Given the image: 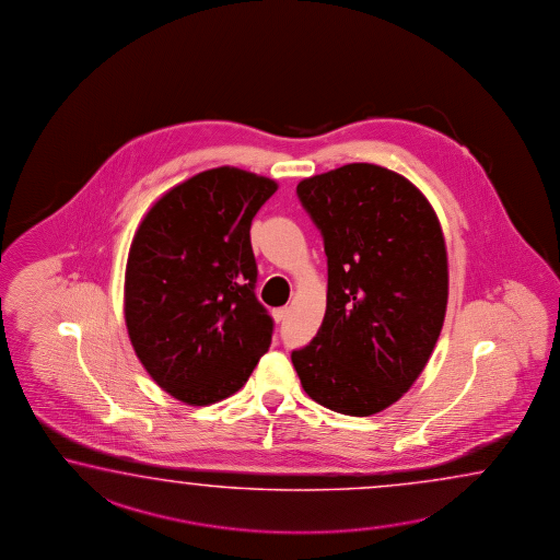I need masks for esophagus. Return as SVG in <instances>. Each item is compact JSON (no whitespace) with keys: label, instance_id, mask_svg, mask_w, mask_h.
Returning a JSON list of instances; mask_svg holds the SVG:
<instances>
[{"label":"esophagus","instance_id":"1","mask_svg":"<svg viewBox=\"0 0 560 560\" xmlns=\"http://www.w3.org/2000/svg\"><path fill=\"white\" fill-rule=\"evenodd\" d=\"M287 313H289V308H287V307L275 308L273 319L277 320V323H281V320H285Z\"/></svg>","mask_w":560,"mask_h":560}]
</instances>
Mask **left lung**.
Masks as SVG:
<instances>
[{"label":"left lung","mask_w":560,"mask_h":560,"mask_svg":"<svg viewBox=\"0 0 560 560\" xmlns=\"http://www.w3.org/2000/svg\"><path fill=\"white\" fill-rule=\"evenodd\" d=\"M298 195L323 235L329 279L319 331L291 361L311 399L375 415L411 388L443 329V229L409 179L373 163L313 175Z\"/></svg>","instance_id":"left-lung-1"}]
</instances>
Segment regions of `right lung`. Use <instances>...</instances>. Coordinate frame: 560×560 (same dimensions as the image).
I'll list each match as a JSON object with an SVG mask.
<instances>
[{
  "mask_svg": "<svg viewBox=\"0 0 560 560\" xmlns=\"http://www.w3.org/2000/svg\"><path fill=\"white\" fill-rule=\"evenodd\" d=\"M275 191L273 179L237 167L197 173L155 201L131 241L127 332L151 378L182 402L228 399L271 345L249 231Z\"/></svg>",
  "mask_w": 560,
  "mask_h": 560,
  "instance_id": "1",
  "label": "right lung"
}]
</instances>
